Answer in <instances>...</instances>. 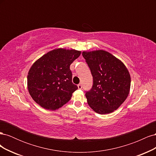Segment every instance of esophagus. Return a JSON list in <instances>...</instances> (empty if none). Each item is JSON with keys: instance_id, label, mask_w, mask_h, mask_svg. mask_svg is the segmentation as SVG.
<instances>
[{"instance_id": "esophagus-1", "label": "esophagus", "mask_w": 156, "mask_h": 156, "mask_svg": "<svg viewBox=\"0 0 156 156\" xmlns=\"http://www.w3.org/2000/svg\"><path fill=\"white\" fill-rule=\"evenodd\" d=\"M77 87H78L79 89H81L82 88V85H81V84H79L78 85H77Z\"/></svg>"}]
</instances>
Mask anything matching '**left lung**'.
Masks as SVG:
<instances>
[{"label": "left lung", "mask_w": 156, "mask_h": 156, "mask_svg": "<svg viewBox=\"0 0 156 156\" xmlns=\"http://www.w3.org/2000/svg\"><path fill=\"white\" fill-rule=\"evenodd\" d=\"M90 69L93 86L85 94L88 105L100 115L114 112L128 96L131 77L120 60L104 50L83 51Z\"/></svg>", "instance_id": "1"}]
</instances>
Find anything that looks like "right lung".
<instances>
[{"mask_svg":"<svg viewBox=\"0 0 156 156\" xmlns=\"http://www.w3.org/2000/svg\"><path fill=\"white\" fill-rule=\"evenodd\" d=\"M81 53L75 49H55L32 65L27 75V88L36 103L53 111L69 101L78 88L72 83L69 66Z\"/></svg>","mask_w":156,"mask_h":156,"instance_id":"obj_1","label":"right lung"}]
</instances>
